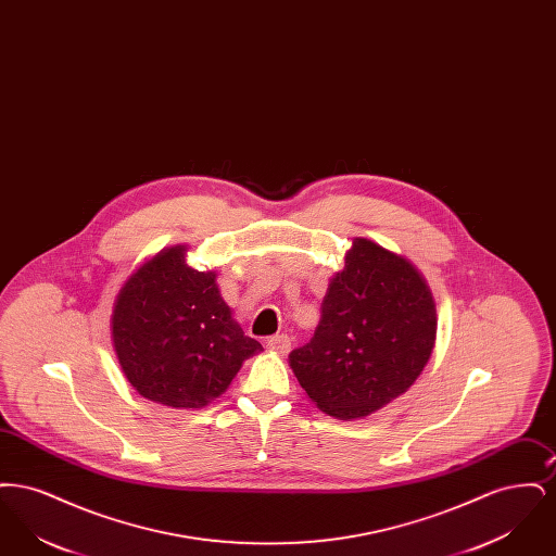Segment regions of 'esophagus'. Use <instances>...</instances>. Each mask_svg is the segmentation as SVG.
Listing matches in <instances>:
<instances>
[{
    "label": "esophagus",
    "instance_id": "1",
    "mask_svg": "<svg viewBox=\"0 0 556 556\" xmlns=\"http://www.w3.org/2000/svg\"><path fill=\"white\" fill-rule=\"evenodd\" d=\"M268 350H273V352H277V354H288L291 348V340L288 333H279V336H273V338H268Z\"/></svg>",
    "mask_w": 556,
    "mask_h": 556
}]
</instances>
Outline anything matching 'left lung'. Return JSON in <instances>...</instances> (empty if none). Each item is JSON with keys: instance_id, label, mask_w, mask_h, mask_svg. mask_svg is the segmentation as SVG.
<instances>
[{"instance_id": "obj_1", "label": "left lung", "mask_w": 556, "mask_h": 556, "mask_svg": "<svg viewBox=\"0 0 556 556\" xmlns=\"http://www.w3.org/2000/svg\"><path fill=\"white\" fill-rule=\"evenodd\" d=\"M435 325V304L419 270L356 238L323 298L313 340L291 350L290 367L323 413L367 417L421 375Z\"/></svg>"}]
</instances>
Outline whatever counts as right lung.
I'll use <instances>...</instances> for the list:
<instances>
[{"label":"right lung","instance_id":"add662e5","mask_svg":"<svg viewBox=\"0 0 556 556\" xmlns=\"http://www.w3.org/2000/svg\"><path fill=\"white\" fill-rule=\"evenodd\" d=\"M214 279L187 266L186 248L177 245L141 266L118 293L112 340L141 396L173 408L206 406L263 348L243 336Z\"/></svg>","mask_w":556,"mask_h":556}]
</instances>
